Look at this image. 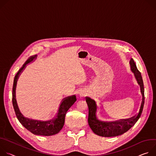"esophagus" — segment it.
Returning a JSON list of instances; mask_svg holds the SVG:
<instances>
[{"label":"esophagus","instance_id":"34e87169","mask_svg":"<svg viewBox=\"0 0 156 156\" xmlns=\"http://www.w3.org/2000/svg\"><path fill=\"white\" fill-rule=\"evenodd\" d=\"M78 95H79V97L80 98H83L86 95V92L85 90L83 89H80L78 92Z\"/></svg>","mask_w":156,"mask_h":156}]
</instances>
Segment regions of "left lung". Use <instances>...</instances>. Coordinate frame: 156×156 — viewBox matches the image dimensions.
Returning <instances> with one entry per match:
<instances>
[{
  "label": "left lung",
  "mask_w": 156,
  "mask_h": 156,
  "mask_svg": "<svg viewBox=\"0 0 156 156\" xmlns=\"http://www.w3.org/2000/svg\"><path fill=\"white\" fill-rule=\"evenodd\" d=\"M131 71L134 73V76L140 85V90L142 94V101L139 113L136 116L127 119H122L115 122H103L100 121L97 115V105L96 102L89 97H86L85 101L89 108L88 123L93 132L102 137H114L122 135L128 131L137 122L141 115L144 103V88L143 78L141 73L138 71L133 59L130 61Z\"/></svg>",
  "instance_id": "8db88e82"
}]
</instances>
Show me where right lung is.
I'll use <instances>...</instances> for the list:
<instances>
[{"mask_svg": "<svg viewBox=\"0 0 156 156\" xmlns=\"http://www.w3.org/2000/svg\"><path fill=\"white\" fill-rule=\"evenodd\" d=\"M36 57L37 55L30 56L23 64L22 67L19 69V71L16 73V75L15 76L12 88V104L17 119H19L20 123L27 129H28L31 133L36 135L44 136H52L58 133L62 128L64 124L66 114L69 108L77 100L76 96L72 95L64 98L61 102L57 113H56V115L54 116V118L50 120L46 121V122H41V121L31 119L24 117L19 110L15 98V89L16 81L17 79H18L20 73L23 71V69L25 68L26 65L28 63L31 62L34 58H36Z\"/></svg>", "mask_w": 156, "mask_h": 156, "instance_id": "add662e5", "label": "right lung"}]
</instances>
